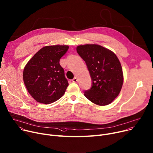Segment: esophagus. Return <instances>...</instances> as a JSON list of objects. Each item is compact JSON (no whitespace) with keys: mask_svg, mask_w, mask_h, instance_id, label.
Wrapping results in <instances>:
<instances>
[{"mask_svg":"<svg viewBox=\"0 0 153 153\" xmlns=\"http://www.w3.org/2000/svg\"><path fill=\"white\" fill-rule=\"evenodd\" d=\"M72 81L74 82V83H76V82L78 81V79L76 77H75L73 79H72Z\"/></svg>","mask_w":153,"mask_h":153,"instance_id":"obj_1","label":"esophagus"}]
</instances>
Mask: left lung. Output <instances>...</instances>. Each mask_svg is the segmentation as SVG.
<instances>
[{"label": "left lung", "mask_w": 153, "mask_h": 153, "mask_svg": "<svg viewBox=\"0 0 153 153\" xmlns=\"http://www.w3.org/2000/svg\"><path fill=\"white\" fill-rule=\"evenodd\" d=\"M76 51L85 61L92 86L85 92V96L100 106L111 103L119 95L124 76L121 64L111 50L96 44L76 47Z\"/></svg>", "instance_id": "left-lung-1"}]
</instances>
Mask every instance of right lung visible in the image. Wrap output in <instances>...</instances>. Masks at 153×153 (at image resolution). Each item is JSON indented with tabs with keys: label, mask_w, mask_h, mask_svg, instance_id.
I'll return each mask as SVG.
<instances>
[{
	"label": "right lung",
	"mask_w": 153,
	"mask_h": 153,
	"mask_svg": "<svg viewBox=\"0 0 153 153\" xmlns=\"http://www.w3.org/2000/svg\"><path fill=\"white\" fill-rule=\"evenodd\" d=\"M68 45L46 46L35 54L23 70V80L30 96L37 102L49 104L63 96L68 83L60 59Z\"/></svg>",
	"instance_id": "1"
}]
</instances>
